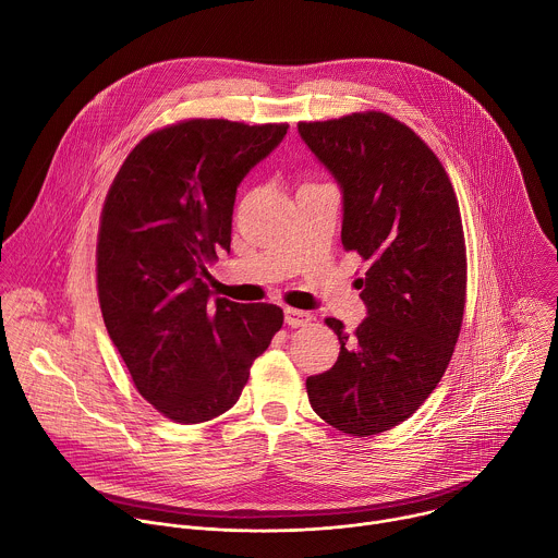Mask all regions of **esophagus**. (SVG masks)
Wrapping results in <instances>:
<instances>
[{
  "label": "esophagus",
  "mask_w": 558,
  "mask_h": 558,
  "mask_svg": "<svg viewBox=\"0 0 558 558\" xmlns=\"http://www.w3.org/2000/svg\"><path fill=\"white\" fill-rule=\"evenodd\" d=\"M284 323L293 329L298 327H306L311 323V313L308 311H300V308H284Z\"/></svg>",
  "instance_id": "34e87169"
}]
</instances>
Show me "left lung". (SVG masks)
Segmentation results:
<instances>
[{"label": "left lung", "instance_id": "1", "mask_svg": "<svg viewBox=\"0 0 558 558\" xmlns=\"http://www.w3.org/2000/svg\"><path fill=\"white\" fill-rule=\"evenodd\" d=\"M342 192V245L368 260L366 317L340 355L311 375V409L366 437L409 420L452 357L465 302V245L454 190L433 149L384 112L298 123Z\"/></svg>", "mask_w": 558, "mask_h": 558}]
</instances>
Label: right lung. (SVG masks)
Instances as JSON below:
<instances>
[{
	"mask_svg": "<svg viewBox=\"0 0 558 558\" xmlns=\"http://www.w3.org/2000/svg\"><path fill=\"white\" fill-rule=\"evenodd\" d=\"M287 123L192 119L145 136L101 214L104 323L145 400L179 424L209 422L241 397L282 327L276 304L214 298L207 263L229 252L235 190Z\"/></svg>",
	"mask_w": 558,
	"mask_h": 558,
	"instance_id": "obj_1",
	"label": "right lung"
}]
</instances>
